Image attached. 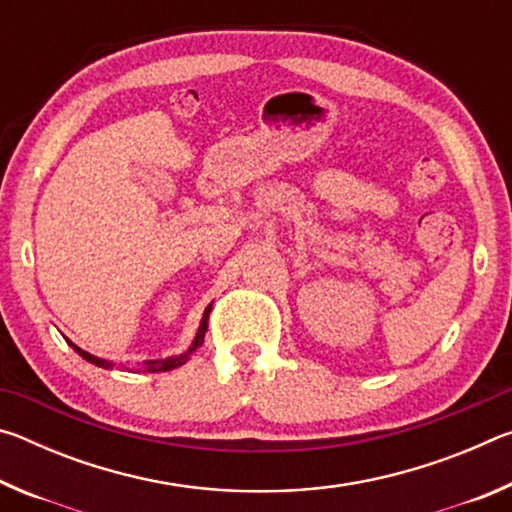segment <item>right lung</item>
Returning a JSON list of instances; mask_svg holds the SVG:
<instances>
[{
	"instance_id": "obj_1",
	"label": "right lung",
	"mask_w": 512,
	"mask_h": 512,
	"mask_svg": "<svg viewBox=\"0 0 512 512\" xmlns=\"http://www.w3.org/2000/svg\"><path fill=\"white\" fill-rule=\"evenodd\" d=\"M210 311H212V305L203 311L201 325H198V332H196V336H194V341H192V345H189V348H187L183 354H173V357H167V359H149V361L142 363V368H135V370H137V372H140V370H144V372H167V370H173V368H178V366H183V363H187L189 357H192V354L203 345L205 332H207V318H210ZM67 343L72 345L74 352H79L85 361L94 363V366L106 368V370H108V368H115V363H112V361L101 359V357H94V354L81 350L79 345H74L72 341H67Z\"/></svg>"
}]
</instances>
